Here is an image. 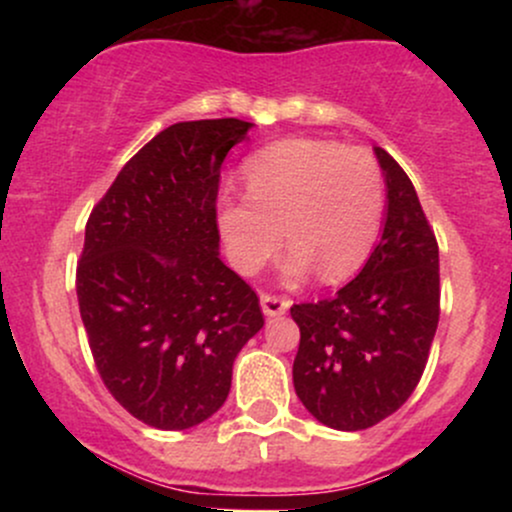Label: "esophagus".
<instances>
[{
	"mask_svg": "<svg viewBox=\"0 0 512 512\" xmlns=\"http://www.w3.org/2000/svg\"><path fill=\"white\" fill-rule=\"evenodd\" d=\"M262 303V313L267 317H276V315H284L289 310L291 301L289 298H281V296H272V293H262L260 296Z\"/></svg>",
	"mask_w": 512,
	"mask_h": 512,
	"instance_id": "obj_1",
	"label": "esophagus"
}]
</instances>
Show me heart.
<instances>
[{"mask_svg":"<svg viewBox=\"0 0 512 512\" xmlns=\"http://www.w3.org/2000/svg\"><path fill=\"white\" fill-rule=\"evenodd\" d=\"M248 195L223 192L216 223L228 260L255 274L286 236L284 276L313 269L327 284L349 279L373 250L383 219V175L375 158L327 139H284L245 163Z\"/></svg>","mask_w":512,"mask_h":512,"instance_id":"heart-1","label":"heart"}]
</instances>
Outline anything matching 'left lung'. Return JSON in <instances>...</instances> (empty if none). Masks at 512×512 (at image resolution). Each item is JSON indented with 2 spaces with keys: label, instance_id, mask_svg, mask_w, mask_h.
<instances>
[{
  "label": "left lung",
  "instance_id": "1",
  "mask_svg": "<svg viewBox=\"0 0 512 512\" xmlns=\"http://www.w3.org/2000/svg\"><path fill=\"white\" fill-rule=\"evenodd\" d=\"M383 238L337 296L293 305L301 327L293 387L320 424L363 431L411 397L440 315L438 243L414 185L385 149Z\"/></svg>",
  "mask_w": 512,
  "mask_h": 512
}]
</instances>
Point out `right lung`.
I'll list each match as a JSON object with an SVG mask.
<instances>
[{
    "label": "right lung",
    "mask_w": 512,
    "mask_h": 512,
    "mask_svg": "<svg viewBox=\"0 0 512 512\" xmlns=\"http://www.w3.org/2000/svg\"><path fill=\"white\" fill-rule=\"evenodd\" d=\"M252 122L170 125L117 173L86 223L76 296L105 387L134 419L185 431L221 409L260 298L219 257L221 163Z\"/></svg>",
    "instance_id": "1"
}]
</instances>
